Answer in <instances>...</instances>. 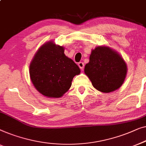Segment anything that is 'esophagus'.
<instances>
[{
  "label": "esophagus",
  "mask_w": 146,
  "mask_h": 146,
  "mask_svg": "<svg viewBox=\"0 0 146 146\" xmlns=\"http://www.w3.org/2000/svg\"><path fill=\"white\" fill-rule=\"evenodd\" d=\"M78 65H79V68L83 70V68H84V63L83 62H79V63H78Z\"/></svg>",
  "instance_id": "esophagus-1"
}]
</instances>
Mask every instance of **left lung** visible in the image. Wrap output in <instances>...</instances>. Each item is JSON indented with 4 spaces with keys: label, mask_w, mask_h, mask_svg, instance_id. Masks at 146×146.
Listing matches in <instances>:
<instances>
[{
    "label": "left lung",
    "mask_w": 146,
    "mask_h": 146,
    "mask_svg": "<svg viewBox=\"0 0 146 146\" xmlns=\"http://www.w3.org/2000/svg\"><path fill=\"white\" fill-rule=\"evenodd\" d=\"M85 73L98 91L108 93L118 89L126 79L128 67L122 57L108 46L92 50Z\"/></svg>",
    "instance_id": "left-lung-1"
}]
</instances>
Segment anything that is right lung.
I'll list each match as a JSON object with an SVG mask.
<instances>
[{
	"label": "right lung",
	"instance_id": "right-lung-1",
	"mask_svg": "<svg viewBox=\"0 0 146 146\" xmlns=\"http://www.w3.org/2000/svg\"><path fill=\"white\" fill-rule=\"evenodd\" d=\"M65 48L49 41L42 45L30 64V77L36 89L48 98H60L71 86L79 67L64 53Z\"/></svg>",
	"mask_w": 146,
	"mask_h": 146
}]
</instances>
